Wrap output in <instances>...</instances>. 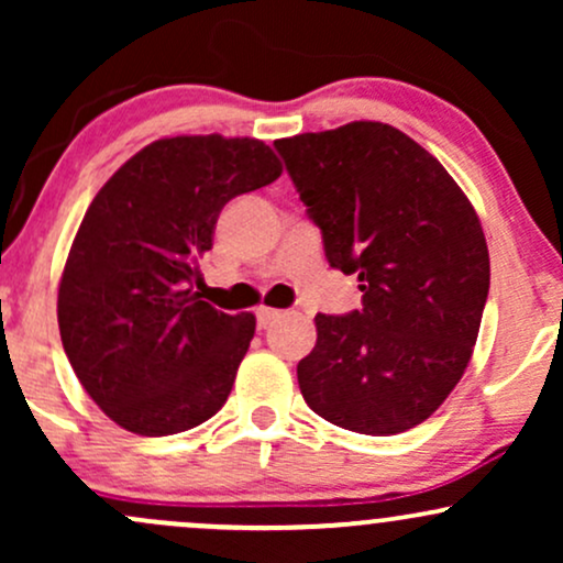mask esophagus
<instances>
[{"mask_svg": "<svg viewBox=\"0 0 563 563\" xmlns=\"http://www.w3.org/2000/svg\"><path fill=\"white\" fill-rule=\"evenodd\" d=\"M280 309H273V307H260V309H256V325H260L262 328V331H264V328H269V325H273V322L277 320V318H280Z\"/></svg>", "mask_w": 563, "mask_h": 563, "instance_id": "1", "label": "esophagus"}]
</instances>
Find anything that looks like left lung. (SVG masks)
<instances>
[{
  "label": "left lung",
  "mask_w": 563,
  "mask_h": 563,
  "mask_svg": "<svg viewBox=\"0 0 563 563\" xmlns=\"http://www.w3.org/2000/svg\"><path fill=\"white\" fill-rule=\"evenodd\" d=\"M325 260L363 307L318 314L299 389L320 418L389 437L423 423L466 371L489 294L471 200L416 140L380 121L275 140Z\"/></svg>",
  "instance_id": "left-lung-1"
}]
</instances>
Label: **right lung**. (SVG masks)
Segmentation results:
<instances>
[{"mask_svg": "<svg viewBox=\"0 0 563 563\" xmlns=\"http://www.w3.org/2000/svg\"><path fill=\"white\" fill-rule=\"evenodd\" d=\"M280 172L262 140L166 137L89 203L57 290V325L76 378L121 429L179 434L228 402L256 320L203 301L198 260L224 206Z\"/></svg>", "mask_w": 563, "mask_h": 563, "instance_id": "right-lung-1", "label": "right lung"}]
</instances>
